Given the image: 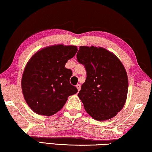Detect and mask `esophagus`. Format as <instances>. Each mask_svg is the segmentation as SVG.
<instances>
[{
    "instance_id": "1",
    "label": "esophagus",
    "mask_w": 152,
    "mask_h": 152,
    "mask_svg": "<svg viewBox=\"0 0 152 152\" xmlns=\"http://www.w3.org/2000/svg\"><path fill=\"white\" fill-rule=\"evenodd\" d=\"M76 87V88H77V89H78V91H79V90H80V84H77Z\"/></svg>"
}]
</instances>
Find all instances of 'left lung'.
I'll use <instances>...</instances> for the list:
<instances>
[{
    "label": "left lung",
    "instance_id": "obj_1",
    "mask_svg": "<svg viewBox=\"0 0 152 152\" xmlns=\"http://www.w3.org/2000/svg\"><path fill=\"white\" fill-rule=\"evenodd\" d=\"M76 57L87 73L78 94L86 112L97 121L114 117L127 98L128 79L124 65L114 53L101 47L80 46Z\"/></svg>",
    "mask_w": 152,
    "mask_h": 152
}]
</instances>
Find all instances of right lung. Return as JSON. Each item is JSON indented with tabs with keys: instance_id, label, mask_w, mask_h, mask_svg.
Returning a JSON list of instances; mask_svg holds the SVG:
<instances>
[{
	"instance_id": "add662e5",
	"label": "right lung",
	"mask_w": 152,
	"mask_h": 152,
	"mask_svg": "<svg viewBox=\"0 0 152 152\" xmlns=\"http://www.w3.org/2000/svg\"><path fill=\"white\" fill-rule=\"evenodd\" d=\"M74 45H55L44 48L31 57L22 78L25 101L36 114L50 116L64 107L77 88L70 83L72 72L65 67L76 55Z\"/></svg>"
}]
</instances>
